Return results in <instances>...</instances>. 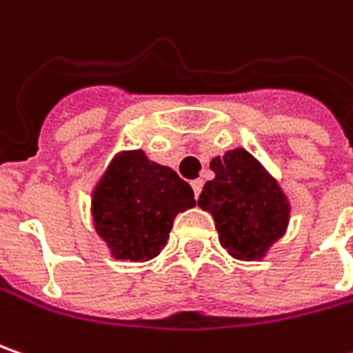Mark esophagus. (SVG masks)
Returning <instances> with one entry per match:
<instances>
[{
    "instance_id": "obj_1",
    "label": "esophagus",
    "mask_w": 353,
    "mask_h": 353,
    "mask_svg": "<svg viewBox=\"0 0 353 353\" xmlns=\"http://www.w3.org/2000/svg\"><path fill=\"white\" fill-rule=\"evenodd\" d=\"M190 185H192V190H194V194L199 196V194H201V190H203V181H201V179H196V181H192Z\"/></svg>"
}]
</instances>
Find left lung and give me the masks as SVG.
<instances>
[{
	"label": "left lung",
	"mask_w": 353,
	"mask_h": 353,
	"mask_svg": "<svg viewBox=\"0 0 353 353\" xmlns=\"http://www.w3.org/2000/svg\"><path fill=\"white\" fill-rule=\"evenodd\" d=\"M214 179L204 185L199 206L214 219L230 256L256 260L286 232L290 206L282 188L244 149L210 161Z\"/></svg>",
	"instance_id": "1"
}]
</instances>
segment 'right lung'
I'll list each match as a JSON object with an SVG mask.
<instances>
[{
	"label": "right lung",
	"instance_id": "add662e5",
	"mask_svg": "<svg viewBox=\"0 0 353 353\" xmlns=\"http://www.w3.org/2000/svg\"><path fill=\"white\" fill-rule=\"evenodd\" d=\"M194 206V192L172 168L143 150L121 152L93 190L97 234L119 260L145 262L167 244L172 221Z\"/></svg>",
	"mask_w": 353,
	"mask_h": 353
}]
</instances>
